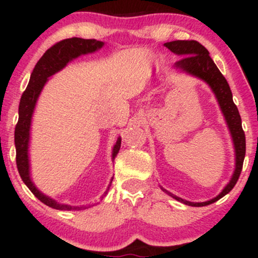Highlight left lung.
I'll use <instances>...</instances> for the list:
<instances>
[{
	"label": "left lung",
	"instance_id": "obj_1",
	"mask_svg": "<svg viewBox=\"0 0 258 258\" xmlns=\"http://www.w3.org/2000/svg\"><path fill=\"white\" fill-rule=\"evenodd\" d=\"M171 52L174 54L183 57L180 60L176 61L173 68L180 73H185L186 75L194 76V78L203 80L210 86L212 92H214L216 99H217L218 105H220L222 114H223L224 120H226L228 130H229L230 136L233 139L234 152H235V170H234L232 178L229 183L224 186L223 190L221 191L217 197L211 200L204 201V203H191V201L184 200L182 198L176 197L166 189L161 186L165 193L172 197L179 203L185 204L189 206H206L210 204H214L215 201L220 200L224 195L229 193L234 188V185L238 182L239 176L241 173L242 162L245 158V150H246V142H245V133L241 127V117L239 114L238 108L233 102V94L230 91L229 85L227 80L222 75L218 68L210 57V53L203 44L198 41H171V42L165 43Z\"/></svg>",
	"mask_w": 258,
	"mask_h": 258
}]
</instances>
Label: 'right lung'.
Masks as SVG:
<instances>
[{"label":"right lung","mask_w":258,"mask_h":258,"mask_svg":"<svg viewBox=\"0 0 258 258\" xmlns=\"http://www.w3.org/2000/svg\"><path fill=\"white\" fill-rule=\"evenodd\" d=\"M104 46V42L97 40H85V38L73 37L60 41L55 43L51 48L47 49L46 53L40 58L37 64L32 70L30 81L28 87L23 93L19 103V119L14 131V144L17 150V167L19 171L20 177L26 186L31 190V193L42 201L44 205L52 207V209L60 210V211H73V210H84L90 205L82 206H72L68 204H59L58 201L52 199L48 195H44L42 191L38 190L37 186L34 184L30 174V160H29V143H30V128L31 120L34 115L35 106H36L37 99L42 92L44 85L48 81V78L54 75L55 73L60 72L67 67L68 63L76 59L80 55L93 53ZM121 147V137L117 138L116 143L114 144L111 153V159L114 161L119 153ZM112 178L109 183L108 188L104 191L102 198L108 194L110 188Z\"/></svg>","instance_id":"1"}]
</instances>
